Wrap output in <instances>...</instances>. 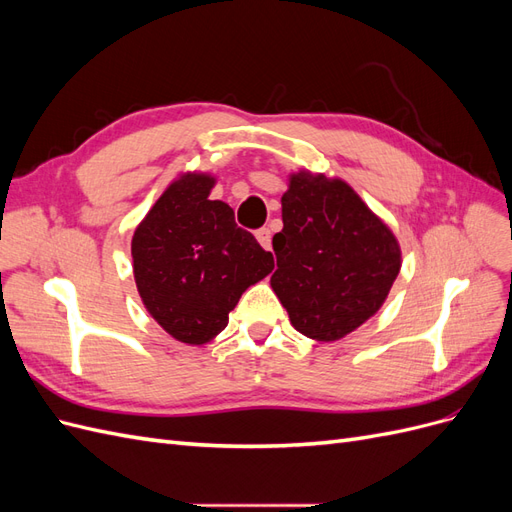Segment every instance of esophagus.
I'll list each match as a JSON object with an SVG mask.
<instances>
[{
    "mask_svg": "<svg viewBox=\"0 0 512 512\" xmlns=\"http://www.w3.org/2000/svg\"><path fill=\"white\" fill-rule=\"evenodd\" d=\"M256 239L262 247H265V250H271V228L256 230Z\"/></svg>",
    "mask_w": 512,
    "mask_h": 512,
    "instance_id": "34e87169",
    "label": "esophagus"
}]
</instances>
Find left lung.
<instances>
[{"mask_svg": "<svg viewBox=\"0 0 512 512\" xmlns=\"http://www.w3.org/2000/svg\"><path fill=\"white\" fill-rule=\"evenodd\" d=\"M282 222L271 288L294 329L337 342L389 297L401 269L399 241L344 179L312 170L288 175Z\"/></svg>", "mask_w": 512, "mask_h": 512, "instance_id": "obj_1", "label": "left lung"}]
</instances>
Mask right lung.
<instances>
[{
	"label": "right lung",
	"mask_w": 512,
	"mask_h": 512,
	"mask_svg": "<svg viewBox=\"0 0 512 512\" xmlns=\"http://www.w3.org/2000/svg\"><path fill=\"white\" fill-rule=\"evenodd\" d=\"M213 185L211 173H181L132 237L134 282L145 309L188 346L218 337L241 294L273 271V254L235 224L226 203L209 200Z\"/></svg>",
	"instance_id": "obj_1"
}]
</instances>
